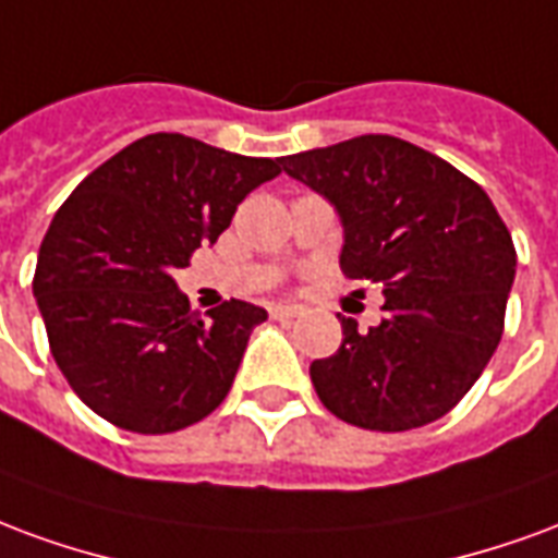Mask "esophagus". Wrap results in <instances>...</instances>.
Segmentation results:
<instances>
[{"instance_id": "obj_1", "label": "esophagus", "mask_w": 558, "mask_h": 558, "mask_svg": "<svg viewBox=\"0 0 558 558\" xmlns=\"http://www.w3.org/2000/svg\"><path fill=\"white\" fill-rule=\"evenodd\" d=\"M296 315H300V308L288 306V303H274V306H270V318L276 320H291L296 318Z\"/></svg>"}]
</instances>
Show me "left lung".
Masks as SVG:
<instances>
[{
  "mask_svg": "<svg viewBox=\"0 0 558 558\" xmlns=\"http://www.w3.org/2000/svg\"><path fill=\"white\" fill-rule=\"evenodd\" d=\"M339 210L341 274L384 288V320L341 318L308 374L324 408L368 430L422 428L478 380L502 339L518 252L482 186L437 154L368 133L282 157Z\"/></svg>",
  "mask_w": 558,
  "mask_h": 558,
  "instance_id": "obj_1",
  "label": "left lung"
}]
</instances>
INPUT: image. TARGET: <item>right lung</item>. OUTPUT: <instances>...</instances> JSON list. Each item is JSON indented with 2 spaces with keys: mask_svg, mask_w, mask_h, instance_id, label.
<instances>
[{
  "mask_svg": "<svg viewBox=\"0 0 558 558\" xmlns=\"http://www.w3.org/2000/svg\"><path fill=\"white\" fill-rule=\"evenodd\" d=\"M282 157H243L181 133L142 136L76 186L52 217L35 267L50 351L97 416L172 434L222 404L267 312L243 300L190 308L172 274L217 243Z\"/></svg>",
  "mask_w": 558,
  "mask_h": 558,
  "instance_id": "1",
  "label": "right lung"
}]
</instances>
